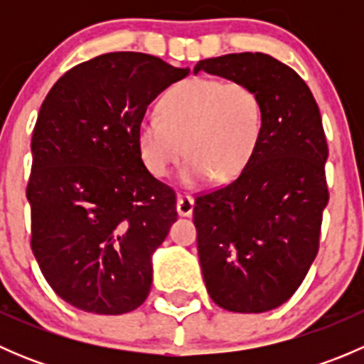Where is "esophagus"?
<instances>
[{"label": "esophagus", "mask_w": 364, "mask_h": 364, "mask_svg": "<svg viewBox=\"0 0 364 364\" xmlns=\"http://www.w3.org/2000/svg\"><path fill=\"white\" fill-rule=\"evenodd\" d=\"M193 205H196V200H193L192 196H179L178 204H176L178 215L179 216H192Z\"/></svg>", "instance_id": "obj_1"}]
</instances>
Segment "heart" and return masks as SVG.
I'll return each mask as SVG.
<instances>
[{"mask_svg":"<svg viewBox=\"0 0 364 364\" xmlns=\"http://www.w3.org/2000/svg\"><path fill=\"white\" fill-rule=\"evenodd\" d=\"M264 128L262 102L240 80L197 77L168 91L160 112H148L137 127V146L155 178L171 174L179 159L181 181L196 186L215 176L236 178L252 160Z\"/></svg>","mask_w":364,"mask_h":364,"instance_id":"b5f03b06","label":"heart"}]
</instances>
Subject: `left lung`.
Masks as SVG:
<instances>
[{"label": "left lung", "instance_id": "left-lung-1", "mask_svg": "<svg viewBox=\"0 0 364 364\" xmlns=\"http://www.w3.org/2000/svg\"><path fill=\"white\" fill-rule=\"evenodd\" d=\"M248 84L262 102L255 153L227 186L197 197L200 269L211 299L237 314H262L289 299L318 252L329 192L322 117L310 87L269 54L209 58L193 73Z\"/></svg>", "mask_w": 364, "mask_h": 364}]
</instances>
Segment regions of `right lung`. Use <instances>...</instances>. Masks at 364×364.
<instances>
[{
  "label": "right lung",
  "mask_w": 364,
  "mask_h": 364,
  "mask_svg": "<svg viewBox=\"0 0 364 364\" xmlns=\"http://www.w3.org/2000/svg\"><path fill=\"white\" fill-rule=\"evenodd\" d=\"M188 68L142 53H109L68 70L40 107L26 197L31 250L47 284L82 311L141 306L151 255L178 220L176 193L137 146L148 105Z\"/></svg>",
  "instance_id": "1"
}]
</instances>
